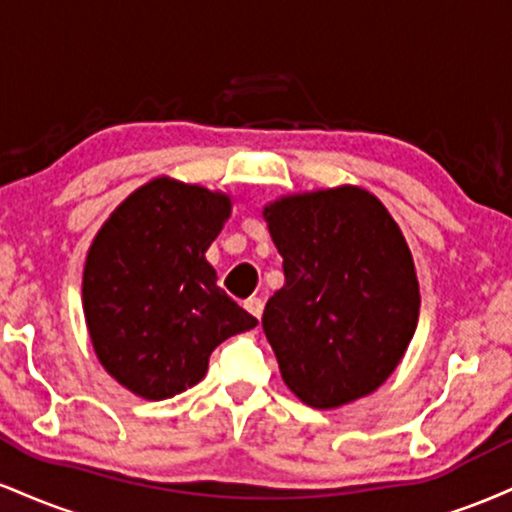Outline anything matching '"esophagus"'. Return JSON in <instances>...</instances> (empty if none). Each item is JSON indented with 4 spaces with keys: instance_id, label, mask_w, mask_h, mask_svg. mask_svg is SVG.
<instances>
[{
    "instance_id": "esophagus-1",
    "label": "esophagus",
    "mask_w": 512,
    "mask_h": 512,
    "mask_svg": "<svg viewBox=\"0 0 512 512\" xmlns=\"http://www.w3.org/2000/svg\"><path fill=\"white\" fill-rule=\"evenodd\" d=\"M245 310H248L252 317H257V320H260L262 310H264V303L260 301V298H248V301H245Z\"/></svg>"
}]
</instances>
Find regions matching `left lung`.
I'll list each match as a JSON object with an SVG mask.
<instances>
[{
	"label": "left lung",
	"mask_w": 512,
	"mask_h": 512,
	"mask_svg": "<svg viewBox=\"0 0 512 512\" xmlns=\"http://www.w3.org/2000/svg\"><path fill=\"white\" fill-rule=\"evenodd\" d=\"M284 286L262 327L289 390L313 409L370 395L395 373L419 322V279L397 221L358 185L264 204Z\"/></svg>",
	"instance_id": "obj_1"
}]
</instances>
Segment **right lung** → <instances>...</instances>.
I'll use <instances>...</instances> for the list:
<instances>
[{
    "mask_svg": "<svg viewBox=\"0 0 512 512\" xmlns=\"http://www.w3.org/2000/svg\"><path fill=\"white\" fill-rule=\"evenodd\" d=\"M233 209L231 195L154 178L93 238L81 303L108 375L144 399H168L207 375L221 342L257 320L216 286L204 252Z\"/></svg>",
    "mask_w": 512,
    "mask_h": 512,
    "instance_id": "add662e5",
    "label": "right lung"
}]
</instances>
